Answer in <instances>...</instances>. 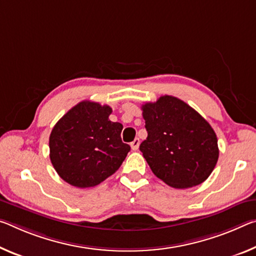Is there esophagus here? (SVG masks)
<instances>
[{
    "label": "esophagus",
    "instance_id": "1",
    "mask_svg": "<svg viewBox=\"0 0 256 256\" xmlns=\"http://www.w3.org/2000/svg\"><path fill=\"white\" fill-rule=\"evenodd\" d=\"M139 146H140V140L139 139H134L131 142V148H132V150H138L139 149Z\"/></svg>",
    "mask_w": 256,
    "mask_h": 256
}]
</instances>
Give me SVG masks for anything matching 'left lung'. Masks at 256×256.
<instances>
[{
    "instance_id": "8db88e82",
    "label": "left lung",
    "mask_w": 256,
    "mask_h": 256,
    "mask_svg": "<svg viewBox=\"0 0 256 256\" xmlns=\"http://www.w3.org/2000/svg\"><path fill=\"white\" fill-rule=\"evenodd\" d=\"M141 109L148 136L140 150L152 173L178 189L208 179L218 160V138L208 122L172 96L146 102Z\"/></svg>"
}]
</instances>
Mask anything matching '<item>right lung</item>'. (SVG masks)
Wrapping results in <instances>:
<instances>
[{"instance_id": "obj_1", "label": "right lung", "mask_w": 256, "mask_h": 256, "mask_svg": "<svg viewBox=\"0 0 256 256\" xmlns=\"http://www.w3.org/2000/svg\"><path fill=\"white\" fill-rule=\"evenodd\" d=\"M112 108L85 100L60 118L48 139L50 160L59 176L77 188L98 186L123 163L128 144L123 125L112 122Z\"/></svg>"}]
</instances>
